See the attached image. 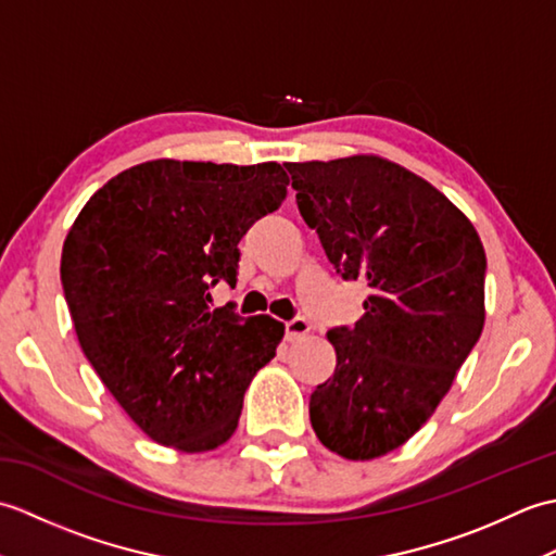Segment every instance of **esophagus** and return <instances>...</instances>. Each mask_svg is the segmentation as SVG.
<instances>
[{
	"label": "esophagus",
	"mask_w": 556,
	"mask_h": 556,
	"mask_svg": "<svg viewBox=\"0 0 556 556\" xmlns=\"http://www.w3.org/2000/svg\"><path fill=\"white\" fill-rule=\"evenodd\" d=\"M311 334V323L305 320V317H293L291 323H287V329H285V337L287 341H301Z\"/></svg>",
	"instance_id": "1"
}]
</instances>
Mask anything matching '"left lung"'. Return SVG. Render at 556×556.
<instances>
[{
  "label": "left lung",
  "mask_w": 556,
  "mask_h": 556,
  "mask_svg": "<svg viewBox=\"0 0 556 556\" xmlns=\"http://www.w3.org/2000/svg\"><path fill=\"white\" fill-rule=\"evenodd\" d=\"M301 217L329 263L370 293L356 327L329 329L337 368L311 396L329 452L370 460L416 434L485 325V248L452 200L396 162H287Z\"/></svg>",
  "instance_id": "8db88e82"
}]
</instances>
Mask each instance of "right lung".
Listing matches in <instances>:
<instances>
[{
  "instance_id": "obj_1",
  "label": "right lung",
  "mask_w": 556,
  "mask_h": 556,
  "mask_svg": "<svg viewBox=\"0 0 556 556\" xmlns=\"http://www.w3.org/2000/svg\"><path fill=\"white\" fill-rule=\"evenodd\" d=\"M277 162L152 160L92 193L62 251L78 344L140 430L200 454L233 434L253 375L285 325L210 311L207 289L236 285L239 241L287 198Z\"/></svg>"
}]
</instances>
